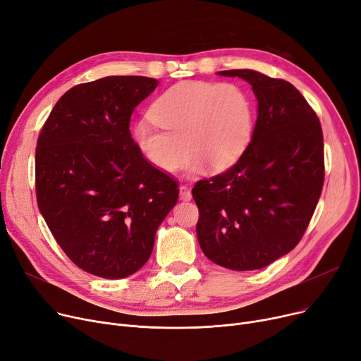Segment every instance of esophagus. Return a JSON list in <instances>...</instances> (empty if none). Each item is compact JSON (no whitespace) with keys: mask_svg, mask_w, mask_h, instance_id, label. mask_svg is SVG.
<instances>
[{"mask_svg":"<svg viewBox=\"0 0 361 361\" xmlns=\"http://www.w3.org/2000/svg\"><path fill=\"white\" fill-rule=\"evenodd\" d=\"M179 198L182 201H190L192 198V192H191L190 188L185 186V185L179 186Z\"/></svg>","mask_w":361,"mask_h":361,"instance_id":"obj_1","label":"esophagus"}]
</instances>
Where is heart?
<instances>
[{"instance_id":"b5f03b06","label":"heart","mask_w":361,"mask_h":361,"mask_svg":"<svg viewBox=\"0 0 361 361\" xmlns=\"http://www.w3.org/2000/svg\"><path fill=\"white\" fill-rule=\"evenodd\" d=\"M151 120L132 129L141 157L164 173L179 170L192 154L190 173L207 166L226 170L241 159L254 130V102L236 83L179 82L161 94Z\"/></svg>"}]
</instances>
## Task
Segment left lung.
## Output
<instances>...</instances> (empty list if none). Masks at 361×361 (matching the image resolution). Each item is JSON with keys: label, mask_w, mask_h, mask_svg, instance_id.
Here are the masks:
<instances>
[{"label": "left lung", "mask_w": 361, "mask_h": 361, "mask_svg": "<svg viewBox=\"0 0 361 361\" xmlns=\"http://www.w3.org/2000/svg\"><path fill=\"white\" fill-rule=\"evenodd\" d=\"M217 75L251 85L257 122L241 159L194 186L198 243L221 267L263 269L295 248L314 213L324 178L322 126L286 80L251 68Z\"/></svg>", "instance_id": "8db88e82"}]
</instances>
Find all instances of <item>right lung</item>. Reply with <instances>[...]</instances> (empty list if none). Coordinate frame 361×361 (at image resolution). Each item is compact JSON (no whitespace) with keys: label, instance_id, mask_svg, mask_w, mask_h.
Wrapping results in <instances>:
<instances>
[{"label":"right lung","instance_id":"add662e5","mask_svg":"<svg viewBox=\"0 0 361 361\" xmlns=\"http://www.w3.org/2000/svg\"><path fill=\"white\" fill-rule=\"evenodd\" d=\"M157 87L145 76L76 85L38 138L39 212L68 259L99 278L138 271L178 202V183L141 157L129 130L135 107Z\"/></svg>","mask_w":361,"mask_h":361}]
</instances>
